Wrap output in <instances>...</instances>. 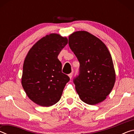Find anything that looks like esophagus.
Wrapping results in <instances>:
<instances>
[{"instance_id": "esophagus-1", "label": "esophagus", "mask_w": 134, "mask_h": 134, "mask_svg": "<svg viewBox=\"0 0 134 134\" xmlns=\"http://www.w3.org/2000/svg\"><path fill=\"white\" fill-rule=\"evenodd\" d=\"M72 75H73V73H72V72H71V73L69 74V77H70V79H71V78H72Z\"/></svg>"}]
</instances>
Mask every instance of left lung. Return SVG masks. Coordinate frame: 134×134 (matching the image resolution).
<instances>
[{
	"instance_id": "obj_1",
	"label": "left lung",
	"mask_w": 134,
	"mask_h": 134,
	"mask_svg": "<svg viewBox=\"0 0 134 134\" xmlns=\"http://www.w3.org/2000/svg\"><path fill=\"white\" fill-rule=\"evenodd\" d=\"M69 45L80 63L79 75L73 82L80 99L92 105L103 101L115 82L112 58L107 47L86 31L72 33Z\"/></svg>"
}]
</instances>
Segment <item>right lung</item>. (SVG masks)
I'll use <instances>...</instances> for the list:
<instances>
[{
	"instance_id": "obj_1",
	"label": "right lung",
	"mask_w": 134,
	"mask_h": 134,
	"mask_svg": "<svg viewBox=\"0 0 134 134\" xmlns=\"http://www.w3.org/2000/svg\"><path fill=\"white\" fill-rule=\"evenodd\" d=\"M66 37L51 34L34 45L25 59L22 85L32 101L50 106L60 100L69 77L62 71L58 55L67 44Z\"/></svg>"
}]
</instances>
